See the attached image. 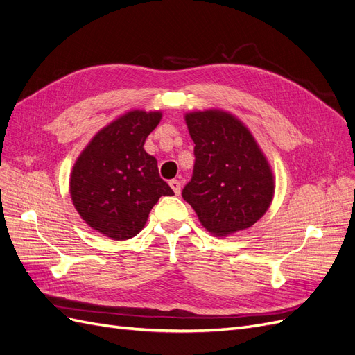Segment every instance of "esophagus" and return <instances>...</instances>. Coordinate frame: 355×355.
<instances>
[{
	"label": "esophagus",
	"instance_id": "esophagus-1",
	"mask_svg": "<svg viewBox=\"0 0 355 355\" xmlns=\"http://www.w3.org/2000/svg\"><path fill=\"white\" fill-rule=\"evenodd\" d=\"M170 188L173 189V192L176 196H179L180 194V189H182V185H180V182L179 180H176V179H173V180H170Z\"/></svg>",
	"mask_w": 355,
	"mask_h": 355
}]
</instances>
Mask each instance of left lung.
Returning a JSON list of instances; mask_svg holds the SVG:
<instances>
[{
  "label": "left lung",
  "mask_w": 355,
  "mask_h": 355,
  "mask_svg": "<svg viewBox=\"0 0 355 355\" xmlns=\"http://www.w3.org/2000/svg\"><path fill=\"white\" fill-rule=\"evenodd\" d=\"M185 120L196 163L182 197L218 237L250 228L274 196L272 171L254 137L228 112H191Z\"/></svg>",
  "instance_id": "obj_1"
}]
</instances>
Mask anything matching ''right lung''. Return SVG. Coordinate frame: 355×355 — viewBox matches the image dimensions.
<instances>
[{"label":"right lung","mask_w":355,"mask_h":355,"mask_svg":"<svg viewBox=\"0 0 355 355\" xmlns=\"http://www.w3.org/2000/svg\"><path fill=\"white\" fill-rule=\"evenodd\" d=\"M159 120L161 112H127L92 139L72 168L73 206L106 237H135L159 197L175 194L159 178L157 159L144 149Z\"/></svg>","instance_id":"add662e5"}]
</instances>
